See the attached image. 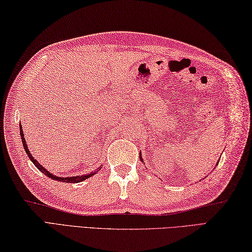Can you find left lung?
Here are the masks:
<instances>
[{
  "instance_id": "1",
  "label": "left lung",
  "mask_w": 252,
  "mask_h": 252,
  "mask_svg": "<svg viewBox=\"0 0 252 252\" xmlns=\"http://www.w3.org/2000/svg\"><path fill=\"white\" fill-rule=\"evenodd\" d=\"M141 159V158H140ZM219 161H220V160H219ZM219 161H218V163H219Z\"/></svg>"
}]
</instances>
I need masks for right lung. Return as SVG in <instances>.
<instances>
[{
    "mask_svg": "<svg viewBox=\"0 0 252 252\" xmlns=\"http://www.w3.org/2000/svg\"><path fill=\"white\" fill-rule=\"evenodd\" d=\"M19 129H20V136H21V142H23V145H24V148H25V151H26V154L28 155V157L30 158V160L32 162L34 163V165L35 167L39 169L42 173H44L46 176H49L50 179H53V180H55V181H60V182H65V183H79V182H82V181H84V180H87V179H89V178H91V176H92L93 174H94V172H92L91 174H87V175H78V176H72V178H58V176H56V175H53L52 173H50L49 171H46L43 167H42V165L36 161V160L32 157V155L30 154V152H29V149H28V146H27V144H26V140H25V136H24V132H23V127H21V126L19 125ZM100 170V168H98V171Z\"/></svg>",
    "mask_w": 252,
    "mask_h": 252,
    "instance_id": "add662e5",
    "label": "right lung"
}]
</instances>
